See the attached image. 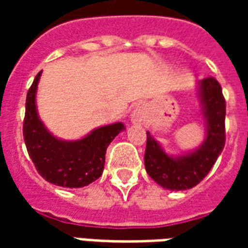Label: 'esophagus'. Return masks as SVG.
<instances>
[{
    "label": "esophagus",
    "instance_id": "1",
    "mask_svg": "<svg viewBox=\"0 0 248 248\" xmlns=\"http://www.w3.org/2000/svg\"><path fill=\"white\" fill-rule=\"evenodd\" d=\"M132 122L140 124H148V116H147V110L144 108L143 105H140L138 108L132 112Z\"/></svg>",
    "mask_w": 248,
    "mask_h": 248
}]
</instances>
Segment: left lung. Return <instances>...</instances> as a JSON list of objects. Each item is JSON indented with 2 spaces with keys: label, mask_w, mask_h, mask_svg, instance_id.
<instances>
[{
  "label": "left lung",
  "mask_w": 248,
  "mask_h": 248,
  "mask_svg": "<svg viewBox=\"0 0 248 248\" xmlns=\"http://www.w3.org/2000/svg\"><path fill=\"white\" fill-rule=\"evenodd\" d=\"M202 113L206 120V139L197 151L171 157L147 132L144 163L148 175L162 188L185 190L200 184L207 176L225 145V99L221 86L214 77L198 83Z\"/></svg>",
  "instance_id": "left-lung-1"
}]
</instances>
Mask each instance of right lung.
Segmentation results:
<instances>
[{"instance_id": "1", "label": "right lung", "mask_w": 248, "mask_h": 248, "mask_svg": "<svg viewBox=\"0 0 248 248\" xmlns=\"http://www.w3.org/2000/svg\"><path fill=\"white\" fill-rule=\"evenodd\" d=\"M41 73L29 87L25 100L23 124L25 147L45 180L64 188H82L101 176L107 148L124 130V126L121 122L103 126L75 141L55 138L37 114L36 93Z\"/></svg>"}]
</instances>
